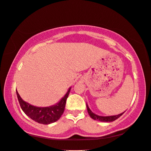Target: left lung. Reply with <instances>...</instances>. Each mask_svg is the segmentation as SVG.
Segmentation results:
<instances>
[{
	"instance_id": "obj_1",
	"label": "left lung",
	"mask_w": 151,
	"mask_h": 151,
	"mask_svg": "<svg viewBox=\"0 0 151 151\" xmlns=\"http://www.w3.org/2000/svg\"><path fill=\"white\" fill-rule=\"evenodd\" d=\"M86 107H87V110H88V112L90 115V116L92 118L93 120H98L100 121V122H113V121L116 120V119H118V118L122 116L124 112L118 115H114V116H99L96 114L93 113V112H92V110L90 109V108L88 107V106L87 104H86Z\"/></svg>"
}]
</instances>
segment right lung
<instances>
[{
    "label": "right lung",
    "instance_id": "obj_1",
    "mask_svg": "<svg viewBox=\"0 0 151 151\" xmlns=\"http://www.w3.org/2000/svg\"><path fill=\"white\" fill-rule=\"evenodd\" d=\"M71 88H69L65 95L59 102L48 107H37L24 102L17 91V96L21 109L27 116L40 124H49L58 120L63 114L65 107L66 100L70 92Z\"/></svg>",
    "mask_w": 151,
    "mask_h": 151
}]
</instances>
